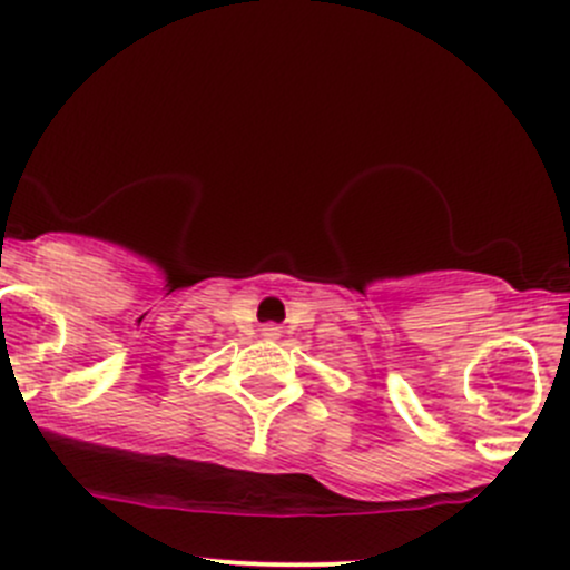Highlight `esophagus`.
Returning a JSON list of instances; mask_svg holds the SVG:
<instances>
[{
  "label": "esophagus",
  "mask_w": 570,
  "mask_h": 570,
  "mask_svg": "<svg viewBox=\"0 0 570 570\" xmlns=\"http://www.w3.org/2000/svg\"><path fill=\"white\" fill-rule=\"evenodd\" d=\"M262 336L278 338V336H281V327H278V325H264V327H262Z\"/></svg>",
  "instance_id": "esophagus-1"
}]
</instances>
